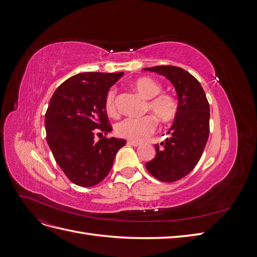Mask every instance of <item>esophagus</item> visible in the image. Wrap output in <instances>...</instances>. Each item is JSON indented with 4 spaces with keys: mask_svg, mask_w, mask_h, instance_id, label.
Segmentation results:
<instances>
[{
    "mask_svg": "<svg viewBox=\"0 0 257 257\" xmlns=\"http://www.w3.org/2000/svg\"><path fill=\"white\" fill-rule=\"evenodd\" d=\"M127 144L132 145L133 147H139V146H141V144L137 143V142H133V141H128V142H127Z\"/></svg>",
    "mask_w": 257,
    "mask_h": 257,
    "instance_id": "1",
    "label": "esophagus"
}]
</instances>
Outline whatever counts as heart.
Masks as SVG:
<instances>
[{
	"instance_id": "b5f03b06",
	"label": "heart",
	"mask_w": 257,
	"mask_h": 257,
	"mask_svg": "<svg viewBox=\"0 0 257 257\" xmlns=\"http://www.w3.org/2000/svg\"><path fill=\"white\" fill-rule=\"evenodd\" d=\"M132 87L142 95L147 103L145 111L151 112L163 123L172 122L178 114V102L170 93L161 92L162 85L149 77H142L132 83ZM106 112L115 116L118 114L115 104V92L110 90L105 98ZM153 115H146L141 119H123L115 124L114 131L119 137L130 139L133 142H144L150 137L157 128V119Z\"/></svg>"
}]
</instances>
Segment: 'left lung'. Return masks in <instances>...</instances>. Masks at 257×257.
I'll return each mask as SVG.
<instances>
[{
    "label": "left lung",
    "mask_w": 257,
    "mask_h": 257,
    "mask_svg": "<svg viewBox=\"0 0 257 257\" xmlns=\"http://www.w3.org/2000/svg\"><path fill=\"white\" fill-rule=\"evenodd\" d=\"M165 76L178 95V114L164 143L155 145V158L146 168L163 182H175L197 165L209 137L210 108L199 81L183 68L162 65L145 68Z\"/></svg>",
    "instance_id": "1"
}]
</instances>
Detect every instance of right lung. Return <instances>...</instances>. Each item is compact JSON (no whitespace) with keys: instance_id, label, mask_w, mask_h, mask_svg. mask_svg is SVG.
<instances>
[{"instance_id":"right-lung-1","label":"right lung","mask_w":257,"mask_h":257,"mask_svg":"<svg viewBox=\"0 0 257 257\" xmlns=\"http://www.w3.org/2000/svg\"><path fill=\"white\" fill-rule=\"evenodd\" d=\"M123 73H81L68 78L53 93L45 116L46 138L57 164L73 183L89 188L107 177L116 152L126 144L103 137L112 127L105 109L110 87Z\"/></svg>"}]
</instances>
